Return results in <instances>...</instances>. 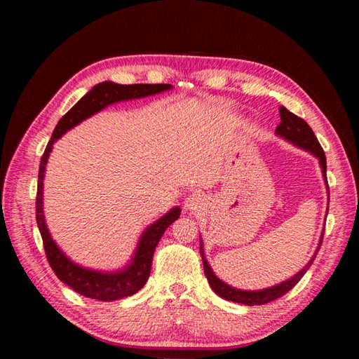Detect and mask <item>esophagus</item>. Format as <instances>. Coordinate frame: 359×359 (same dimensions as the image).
<instances>
[{"label":"esophagus","instance_id":"34e87169","mask_svg":"<svg viewBox=\"0 0 359 359\" xmlns=\"http://www.w3.org/2000/svg\"><path fill=\"white\" fill-rule=\"evenodd\" d=\"M204 205H205V201H204V198L201 196V194H191V196H188L187 201H185V208L188 210H191V212H196L199 209H203Z\"/></svg>","mask_w":359,"mask_h":359}]
</instances>
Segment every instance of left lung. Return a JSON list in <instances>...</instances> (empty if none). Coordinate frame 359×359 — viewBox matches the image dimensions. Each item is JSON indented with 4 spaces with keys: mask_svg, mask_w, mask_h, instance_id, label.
<instances>
[{
    "mask_svg": "<svg viewBox=\"0 0 359 359\" xmlns=\"http://www.w3.org/2000/svg\"><path fill=\"white\" fill-rule=\"evenodd\" d=\"M280 120L282 121H280V125L277 126L276 135L278 137L285 139V141H288L290 144L296 145V147L309 151V154H312L315 158H317L318 163H320V168H321V174H323L325 184H326V188H327L326 156H325L323 149H321V145L318 142V139L315 137L311 126H309L302 118L297 117V115H294L293 112H290L288 109L283 107V106L280 107ZM327 196H330V188H327ZM327 203H330V198H327ZM321 241H323V234H321L318 247H317V250H315V253L312 255V258L309 259V263L304 266L302 269L297 272V274H294L293 277L288 278V280L274 285V287L263 288V290H255V291L234 288V287H231V285L220 280V278L215 276V272L212 271L208 258H205L203 239L199 241V253H201V258H203L204 274H205V277H208V282L210 285V288L214 290L218 296L223 297V299H226V301L244 304V306H261V304H267V302L277 299V297L283 296L285 293H288V291L293 288L297 282L301 280L304 274H306V272L309 271V267L312 266L315 257H317V252L320 250Z\"/></svg>",
    "mask_w": 359,
    "mask_h": 359,
    "instance_id": "8db88e82",
    "label": "left lung"
}]
</instances>
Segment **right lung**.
<instances>
[{"label": "right lung", "instance_id": "right-lung-1", "mask_svg": "<svg viewBox=\"0 0 359 359\" xmlns=\"http://www.w3.org/2000/svg\"><path fill=\"white\" fill-rule=\"evenodd\" d=\"M172 85L169 83H135V85H120L115 82H101L96 83L87 95H83L62 118L52 133L44 155L41 158L39 175H38V196H36V222H38L39 233L44 242L47 261L55 272V276L63 283L68 285L71 290L85 297H92L98 301H117L136 294L145 282L149 280L151 258H154L155 247L160 242L161 236L171 224L180 217L182 209L175 205L166 212L161 218L149 224L141 234L137 245L135 248L128 264L117 271H96L92 267H83L77 264L71 258L66 257L57 242L52 239L50 231L47 228L44 217V177L46 166L53 149L60 137L66 131H69L82 123L83 120L98 114L107 106L115 104L120 101H131L145 98L156 93H163L171 90Z\"/></svg>", "mask_w": 359, "mask_h": 359}]
</instances>
